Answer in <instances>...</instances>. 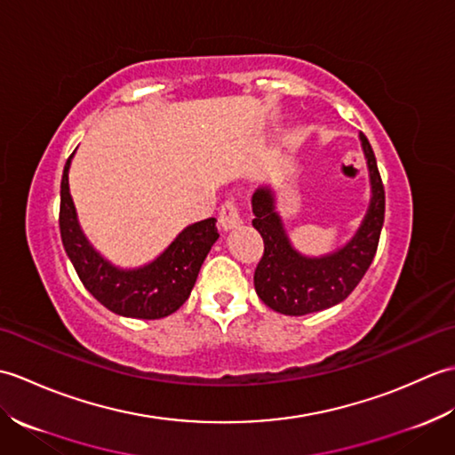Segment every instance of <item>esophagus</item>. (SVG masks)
Instances as JSON below:
<instances>
[{
  "instance_id": "1",
  "label": "esophagus",
  "mask_w": 455,
  "mask_h": 455,
  "mask_svg": "<svg viewBox=\"0 0 455 455\" xmlns=\"http://www.w3.org/2000/svg\"><path fill=\"white\" fill-rule=\"evenodd\" d=\"M219 222L225 230H233L243 225V217H240V211L235 199H228L222 203L220 212H219Z\"/></svg>"
}]
</instances>
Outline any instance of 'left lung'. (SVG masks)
I'll use <instances>...</instances> for the list:
<instances>
[{
    "instance_id": "1",
    "label": "left lung",
    "mask_w": 455,
    "mask_h": 455,
    "mask_svg": "<svg viewBox=\"0 0 455 455\" xmlns=\"http://www.w3.org/2000/svg\"><path fill=\"white\" fill-rule=\"evenodd\" d=\"M371 183V199L352 240L331 254L308 258L297 252L285 235L269 188L252 196V225L264 238V256L254 272L258 297L274 311L301 316L324 311L350 295L371 266L385 219V189L370 140L360 132Z\"/></svg>"
}]
</instances>
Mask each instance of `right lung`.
I'll return each mask as SVG.
<instances>
[{
	"label": "right lung",
	"instance_id": "add662e5",
	"mask_svg": "<svg viewBox=\"0 0 455 455\" xmlns=\"http://www.w3.org/2000/svg\"><path fill=\"white\" fill-rule=\"evenodd\" d=\"M72 156L66 162L60 181L58 222L64 250L84 287L103 307L121 316L154 321L176 313L188 301L201 264L205 262L211 246L217 243V219L211 217L183 228L150 264L132 269L113 266L90 244L78 222V212L68 186Z\"/></svg>",
	"mask_w": 455,
	"mask_h": 455
}]
</instances>
